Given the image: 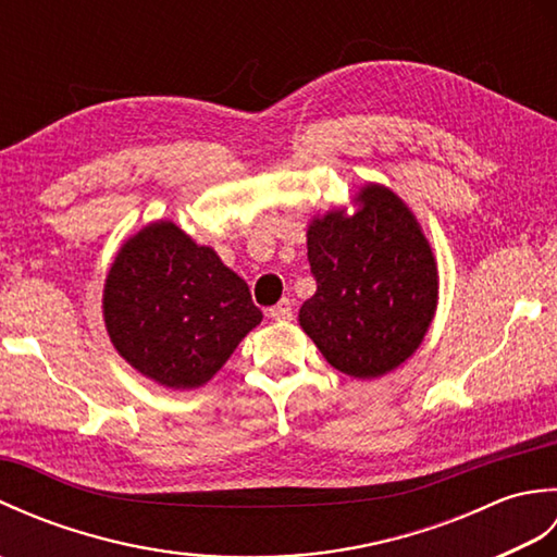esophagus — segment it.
I'll use <instances>...</instances> for the list:
<instances>
[{
	"label": "esophagus",
	"mask_w": 557,
	"mask_h": 557,
	"mask_svg": "<svg viewBox=\"0 0 557 557\" xmlns=\"http://www.w3.org/2000/svg\"><path fill=\"white\" fill-rule=\"evenodd\" d=\"M268 315L272 318V321H292V315H294L292 301L289 299H282L277 306H272V309L268 311Z\"/></svg>",
	"instance_id": "1"
}]
</instances>
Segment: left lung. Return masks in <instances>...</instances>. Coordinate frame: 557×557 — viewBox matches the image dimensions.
I'll list each match as a JSON object with an SVG mask.
<instances>
[{"label":"left lung","instance_id":"obj_1","mask_svg":"<svg viewBox=\"0 0 557 557\" xmlns=\"http://www.w3.org/2000/svg\"><path fill=\"white\" fill-rule=\"evenodd\" d=\"M351 203V212L333 208L309 222L318 289L299 309V325L333 369L371 381L421 347L437 309V263L393 188L369 182Z\"/></svg>","mask_w":557,"mask_h":557}]
</instances>
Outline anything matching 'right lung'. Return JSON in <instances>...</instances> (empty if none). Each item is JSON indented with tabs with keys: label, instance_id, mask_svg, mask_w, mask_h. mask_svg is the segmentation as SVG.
<instances>
[{
	"label": "right lung",
	"instance_id": "obj_1",
	"mask_svg": "<svg viewBox=\"0 0 557 557\" xmlns=\"http://www.w3.org/2000/svg\"><path fill=\"white\" fill-rule=\"evenodd\" d=\"M112 347L148 381L203 387L263 321L246 282L172 220L124 239L102 289Z\"/></svg>",
	"mask_w": 557,
	"mask_h": 557
}]
</instances>
